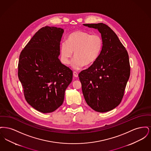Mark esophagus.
Instances as JSON below:
<instances>
[{
  "mask_svg": "<svg viewBox=\"0 0 151 151\" xmlns=\"http://www.w3.org/2000/svg\"><path fill=\"white\" fill-rule=\"evenodd\" d=\"M73 76L75 77V78H78V73L76 72H73Z\"/></svg>",
  "mask_w": 151,
  "mask_h": 151,
  "instance_id": "1",
  "label": "esophagus"
}]
</instances>
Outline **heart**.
Instances as JSON below:
<instances>
[{
    "mask_svg": "<svg viewBox=\"0 0 151 151\" xmlns=\"http://www.w3.org/2000/svg\"><path fill=\"white\" fill-rule=\"evenodd\" d=\"M102 47L103 41L100 35L75 31L67 36L66 42L60 44L61 60L63 64L69 65L74 52L71 66L78 70L84 65L93 64L99 57Z\"/></svg>",
    "mask_w": 151,
    "mask_h": 151,
    "instance_id": "1",
    "label": "heart"
}]
</instances>
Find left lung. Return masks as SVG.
Wrapping results in <instances>:
<instances>
[{
    "mask_svg": "<svg viewBox=\"0 0 151 151\" xmlns=\"http://www.w3.org/2000/svg\"><path fill=\"white\" fill-rule=\"evenodd\" d=\"M97 29L103 47L97 60L79 74L86 104L94 110L105 113L121 103L130 75L127 51L118 36L103 23L85 24Z\"/></svg>",
    "mask_w": 151,
    "mask_h": 151,
    "instance_id": "left-lung-1",
    "label": "left lung"
}]
</instances>
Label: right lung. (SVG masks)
<instances>
[{
	"instance_id": "1",
	"label": "right lung",
	"mask_w": 151,
	"mask_h": 151,
	"mask_svg": "<svg viewBox=\"0 0 151 151\" xmlns=\"http://www.w3.org/2000/svg\"><path fill=\"white\" fill-rule=\"evenodd\" d=\"M64 30L46 26L40 29L22 50L18 77L29 105L43 113H51L64 101L72 71L58 58Z\"/></svg>"
}]
</instances>
